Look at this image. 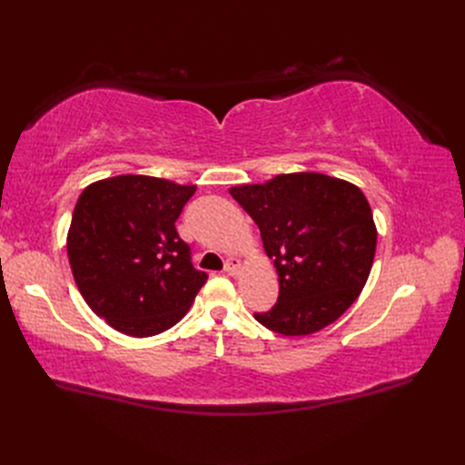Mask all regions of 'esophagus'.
I'll use <instances>...</instances> for the list:
<instances>
[{"label":"esophagus","instance_id":"obj_1","mask_svg":"<svg viewBox=\"0 0 465 465\" xmlns=\"http://www.w3.org/2000/svg\"><path fill=\"white\" fill-rule=\"evenodd\" d=\"M241 272V260L238 258H229L227 263H224V273L227 275H236Z\"/></svg>","mask_w":465,"mask_h":465}]
</instances>
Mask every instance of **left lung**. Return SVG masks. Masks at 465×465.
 <instances>
[{
  "instance_id": "1",
  "label": "left lung",
  "mask_w": 465,
  "mask_h": 465,
  "mask_svg": "<svg viewBox=\"0 0 465 465\" xmlns=\"http://www.w3.org/2000/svg\"><path fill=\"white\" fill-rule=\"evenodd\" d=\"M258 224L279 275L277 304L254 318L281 335L330 326L367 283L376 227L364 193L318 173L279 174L229 190Z\"/></svg>"
}]
</instances>
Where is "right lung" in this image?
Returning a JSON list of instances; mask_svg holds the SVG:
<instances>
[{"label":"right lung","instance_id":"add662e5","mask_svg":"<svg viewBox=\"0 0 465 465\" xmlns=\"http://www.w3.org/2000/svg\"><path fill=\"white\" fill-rule=\"evenodd\" d=\"M195 192L171 180L122 174L81 192L67 232L74 279L114 330L151 337L178 323L207 273L195 270L176 219Z\"/></svg>","mask_w":465,"mask_h":465}]
</instances>
